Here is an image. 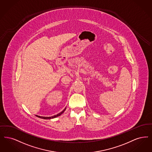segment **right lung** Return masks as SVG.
I'll use <instances>...</instances> for the list:
<instances>
[{
	"mask_svg": "<svg viewBox=\"0 0 152 152\" xmlns=\"http://www.w3.org/2000/svg\"><path fill=\"white\" fill-rule=\"evenodd\" d=\"M66 110V107L63 110L61 113H59L58 114H57V115H56L53 116H50V117H46V116H38V115H36L37 117H38V118H41V119H53V118H56V117H58V116H59L61 115L64 111H65V110Z\"/></svg>",
	"mask_w": 152,
	"mask_h": 152,
	"instance_id": "right-lung-1",
	"label": "right lung"
}]
</instances>
